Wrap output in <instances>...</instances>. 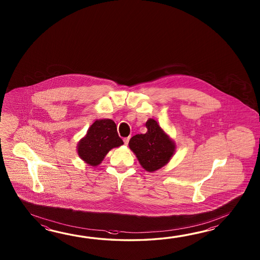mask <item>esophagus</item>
<instances>
[{
    "mask_svg": "<svg viewBox=\"0 0 260 260\" xmlns=\"http://www.w3.org/2000/svg\"><path fill=\"white\" fill-rule=\"evenodd\" d=\"M129 139H130V138H123V142H124V144H125V145H128V142H129Z\"/></svg>",
    "mask_w": 260,
    "mask_h": 260,
    "instance_id": "obj_1",
    "label": "esophagus"
}]
</instances>
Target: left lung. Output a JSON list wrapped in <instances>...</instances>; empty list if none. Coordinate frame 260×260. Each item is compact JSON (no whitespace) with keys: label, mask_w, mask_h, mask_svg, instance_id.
<instances>
[{"label":"left lung","mask_w":260,"mask_h":260,"mask_svg":"<svg viewBox=\"0 0 260 260\" xmlns=\"http://www.w3.org/2000/svg\"><path fill=\"white\" fill-rule=\"evenodd\" d=\"M146 127V134H138L130 139L129 148L146 171L154 172L171 160L176 144L153 119L147 121Z\"/></svg>","instance_id":"1"}]
</instances>
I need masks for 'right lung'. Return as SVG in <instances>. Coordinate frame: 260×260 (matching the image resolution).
<instances>
[{
	"instance_id": "add662e5",
	"label": "right lung",
	"mask_w": 260,
	"mask_h": 260,
	"mask_svg": "<svg viewBox=\"0 0 260 260\" xmlns=\"http://www.w3.org/2000/svg\"><path fill=\"white\" fill-rule=\"evenodd\" d=\"M123 144L118 136L115 122L111 119L96 120L77 146L79 157L91 166H98L113 148Z\"/></svg>"
}]
</instances>
